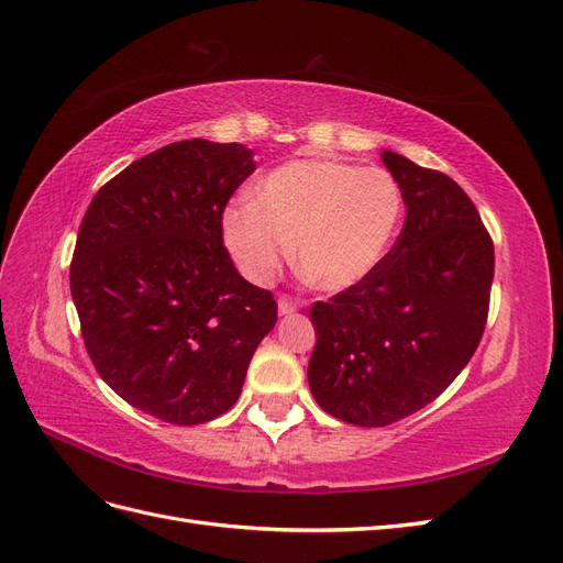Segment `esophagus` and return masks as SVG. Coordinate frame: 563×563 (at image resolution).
<instances>
[{"mask_svg":"<svg viewBox=\"0 0 563 563\" xmlns=\"http://www.w3.org/2000/svg\"><path fill=\"white\" fill-rule=\"evenodd\" d=\"M277 308H279V314H294L298 310V302L294 298L282 296L279 302H277Z\"/></svg>","mask_w":563,"mask_h":563,"instance_id":"34e87169","label":"esophagus"}]
</instances>
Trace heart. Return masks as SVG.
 <instances>
[{
	"label": "heart",
	"mask_w": 563,
	"mask_h": 563,
	"mask_svg": "<svg viewBox=\"0 0 563 563\" xmlns=\"http://www.w3.org/2000/svg\"><path fill=\"white\" fill-rule=\"evenodd\" d=\"M404 218L397 178L380 166L294 159L272 168L225 211L223 234L253 282L279 272L294 244L296 265L319 291L343 294L385 261Z\"/></svg>",
	"instance_id": "heart-1"
}]
</instances>
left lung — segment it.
Here are the masks:
<instances>
[{"label": "left lung", "mask_w": 563, "mask_h": 563, "mask_svg": "<svg viewBox=\"0 0 563 563\" xmlns=\"http://www.w3.org/2000/svg\"><path fill=\"white\" fill-rule=\"evenodd\" d=\"M406 220L368 279L314 302L308 380L333 418L385 428L434 401L484 335L493 240L472 199L446 174L383 152Z\"/></svg>", "instance_id": "8db88e82"}]
</instances>
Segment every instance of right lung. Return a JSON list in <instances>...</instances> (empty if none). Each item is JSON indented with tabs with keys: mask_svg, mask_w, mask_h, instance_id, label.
Returning a JSON list of instances; mask_svg holds the SVG:
<instances>
[{
	"mask_svg": "<svg viewBox=\"0 0 563 563\" xmlns=\"http://www.w3.org/2000/svg\"><path fill=\"white\" fill-rule=\"evenodd\" d=\"M253 172L240 143H172L100 187L79 225L70 291L84 345L119 397L164 422L230 411L277 323L275 296L223 244V211Z\"/></svg>",
	"mask_w": 563,
	"mask_h": 563,
	"instance_id": "1",
	"label": "right lung"
}]
</instances>
